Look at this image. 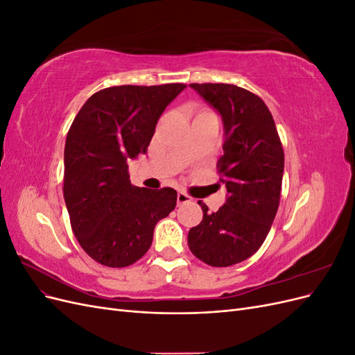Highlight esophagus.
<instances>
[{
  "mask_svg": "<svg viewBox=\"0 0 355 355\" xmlns=\"http://www.w3.org/2000/svg\"><path fill=\"white\" fill-rule=\"evenodd\" d=\"M191 201H192V198L187 194V192H184V191L178 192V204H179V206H182V204L191 202Z\"/></svg>",
  "mask_w": 355,
  "mask_h": 355,
  "instance_id": "obj_1",
  "label": "esophagus"
}]
</instances>
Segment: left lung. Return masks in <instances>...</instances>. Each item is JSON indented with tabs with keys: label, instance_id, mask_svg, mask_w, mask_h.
<instances>
[{
	"label": "left lung",
	"instance_id": "obj_1",
	"mask_svg": "<svg viewBox=\"0 0 355 355\" xmlns=\"http://www.w3.org/2000/svg\"><path fill=\"white\" fill-rule=\"evenodd\" d=\"M223 123V155L218 161L227 201L218 211L202 209L188 245L211 266L240 263L259 250L280 204L284 153L274 118L263 101L234 84H189Z\"/></svg>",
	"mask_w": 355,
	"mask_h": 355
}]
</instances>
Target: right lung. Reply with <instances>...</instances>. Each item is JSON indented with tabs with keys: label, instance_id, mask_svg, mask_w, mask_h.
I'll return each mask as SVG.
<instances>
[{
	"label": "right lung",
	"instance_id": "add662e5",
	"mask_svg": "<svg viewBox=\"0 0 355 355\" xmlns=\"http://www.w3.org/2000/svg\"><path fill=\"white\" fill-rule=\"evenodd\" d=\"M185 87L103 89L75 116L65 144L63 197L75 237L96 262L135 263L151 247L157 222L175 210L178 192L132 185L127 161L146 153L158 118Z\"/></svg>",
	"mask_w": 355,
	"mask_h": 355
}]
</instances>
